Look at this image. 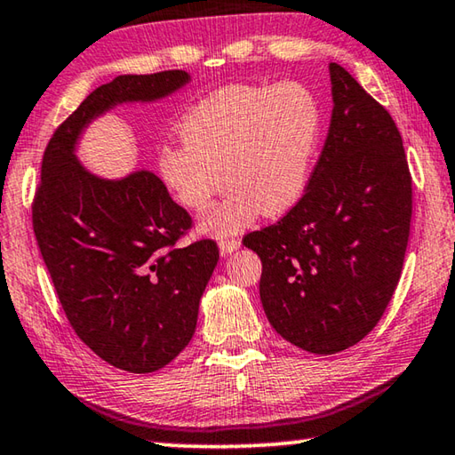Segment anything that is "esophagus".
Masks as SVG:
<instances>
[{"label": "esophagus", "instance_id": "obj_1", "mask_svg": "<svg viewBox=\"0 0 455 455\" xmlns=\"http://www.w3.org/2000/svg\"><path fill=\"white\" fill-rule=\"evenodd\" d=\"M241 246V241L238 238H220L219 241V249L222 255H230V252L236 251Z\"/></svg>", "mask_w": 455, "mask_h": 455}]
</instances>
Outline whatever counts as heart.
Segmentation results:
<instances>
[{"mask_svg":"<svg viewBox=\"0 0 455 455\" xmlns=\"http://www.w3.org/2000/svg\"><path fill=\"white\" fill-rule=\"evenodd\" d=\"M179 134L182 142L160 146V179L188 211L206 209L227 180V196L200 220L206 233L225 236L259 212L279 217L301 200L319 144L321 106L301 82L238 84L198 100Z\"/></svg>","mask_w":455,"mask_h":455,"instance_id":"obj_1","label":"heart"}]
</instances>
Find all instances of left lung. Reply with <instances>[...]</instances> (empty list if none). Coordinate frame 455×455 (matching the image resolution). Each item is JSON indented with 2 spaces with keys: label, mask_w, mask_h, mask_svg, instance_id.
I'll use <instances>...</instances> for the list:
<instances>
[{
  "label": "left lung",
  "mask_w": 455,
  "mask_h": 455,
  "mask_svg": "<svg viewBox=\"0 0 455 455\" xmlns=\"http://www.w3.org/2000/svg\"><path fill=\"white\" fill-rule=\"evenodd\" d=\"M333 114L301 200L243 238L263 263L260 301L283 339L317 355L359 343L402 276L411 174L385 108L329 64Z\"/></svg>",
  "instance_id": "8db88e82"
}]
</instances>
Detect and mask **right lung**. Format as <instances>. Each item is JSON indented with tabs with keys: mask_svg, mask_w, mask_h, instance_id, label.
Segmentation results:
<instances>
[{
	"mask_svg": "<svg viewBox=\"0 0 455 455\" xmlns=\"http://www.w3.org/2000/svg\"><path fill=\"white\" fill-rule=\"evenodd\" d=\"M188 82L168 70L96 88L45 146L32 206L37 246L76 335L130 373L158 371L187 347L219 246L209 238L174 246L192 220L164 182L150 171L116 180L92 174L76 144L112 108L156 102Z\"/></svg>",
	"mask_w": 455,
	"mask_h": 455,
	"instance_id": "right-lung-1",
	"label": "right lung"
}]
</instances>
